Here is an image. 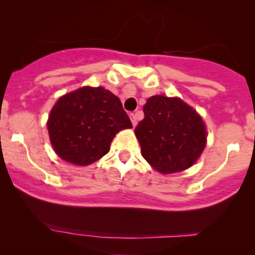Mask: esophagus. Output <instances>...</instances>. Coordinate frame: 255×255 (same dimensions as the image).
<instances>
[{
    "instance_id": "34e87169",
    "label": "esophagus",
    "mask_w": 255,
    "mask_h": 255,
    "mask_svg": "<svg viewBox=\"0 0 255 255\" xmlns=\"http://www.w3.org/2000/svg\"><path fill=\"white\" fill-rule=\"evenodd\" d=\"M130 121H131V124H133V126L134 127H135L136 126V124H137V120H136V115L135 114H130Z\"/></svg>"
}]
</instances>
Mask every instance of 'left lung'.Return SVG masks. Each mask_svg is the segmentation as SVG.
<instances>
[{"instance_id":"8db88e82","label":"left lung","mask_w":255,"mask_h":255,"mask_svg":"<svg viewBox=\"0 0 255 255\" xmlns=\"http://www.w3.org/2000/svg\"><path fill=\"white\" fill-rule=\"evenodd\" d=\"M135 128L142 157L162 174L189 168L206 145V129L197 111L178 98L153 96Z\"/></svg>"}]
</instances>
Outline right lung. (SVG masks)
Masks as SVG:
<instances>
[{
	"label": "right lung",
	"mask_w": 255,
	"mask_h": 255,
	"mask_svg": "<svg viewBox=\"0 0 255 255\" xmlns=\"http://www.w3.org/2000/svg\"><path fill=\"white\" fill-rule=\"evenodd\" d=\"M131 128L121 101L103 87H81L52 108L48 130L52 147L66 162L89 165L110 150L114 136Z\"/></svg>",
	"instance_id": "right-lung-1"
}]
</instances>
